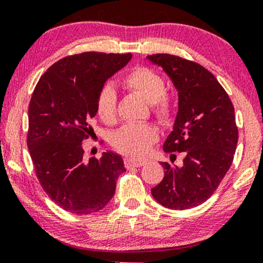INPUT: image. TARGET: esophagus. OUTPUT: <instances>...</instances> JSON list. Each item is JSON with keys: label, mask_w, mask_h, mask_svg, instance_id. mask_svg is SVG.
Instances as JSON below:
<instances>
[{"label": "esophagus", "mask_w": 263, "mask_h": 263, "mask_svg": "<svg viewBox=\"0 0 263 263\" xmlns=\"http://www.w3.org/2000/svg\"><path fill=\"white\" fill-rule=\"evenodd\" d=\"M145 164V160H139V159H130V158H125L124 165L125 167H140Z\"/></svg>", "instance_id": "obj_1"}]
</instances>
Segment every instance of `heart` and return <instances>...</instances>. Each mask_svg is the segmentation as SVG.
<instances>
[{
	"instance_id": "obj_1",
	"label": "heart",
	"mask_w": 263,
	"mask_h": 263,
	"mask_svg": "<svg viewBox=\"0 0 263 263\" xmlns=\"http://www.w3.org/2000/svg\"><path fill=\"white\" fill-rule=\"evenodd\" d=\"M122 86L138 93L149 103L154 117L161 124L174 120L175 104L165 89L163 75L153 68L136 66L122 78ZM96 111L100 120L112 124L117 118V96L110 85L103 86L97 97ZM159 138V132L149 123H129L114 135L112 145L129 157H142L148 152Z\"/></svg>"
}]
</instances>
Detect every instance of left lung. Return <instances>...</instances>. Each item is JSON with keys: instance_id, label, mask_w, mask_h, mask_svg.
Masks as SVG:
<instances>
[{"instance_id": "left-lung-1", "label": "left lung", "mask_w": 263, "mask_h": 263, "mask_svg": "<svg viewBox=\"0 0 263 263\" xmlns=\"http://www.w3.org/2000/svg\"><path fill=\"white\" fill-rule=\"evenodd\" d=\"M147 59L163 68L178 91L177 117L164 151L185 154L181 166L161 163L164 178L151 192L164 207L188 210L210 199L231 167L238 141L235 109L224 87L201 64L170 53Z\"/></svg>"}]
</instances>
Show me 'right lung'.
I'll return each instance as SVG.
<instances>
[{"mask_svg": "<svg viewBox=\"0 0 263 263\" xmlns=\"http://www.w3.org/2000/svg\"><path fill=\"white\" fill-rule=\"evenodd\" d=\"M132 53L88 51L53 63L35 85L28 105L27 147L42 188L73 214L98 212L112 199L123 159L106 152L84 159L99 89Z\"/></svg>", "mask_w": 263, "mask_h": 263, "instance_id": "right-lung-1", "label": "right lung"}]
</instances>
